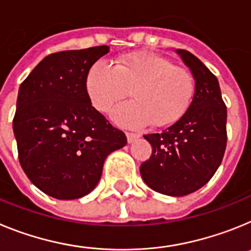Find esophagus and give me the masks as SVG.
Masks as SVG:
<instances>
[{"instance_id": "esophagus-1", "label": "esophagus", "mask_w": 251, "mask_h": 251, "mask_svg": "<svg viewBox=\"0 0 251 251\" xmlns=\"http://www.w3.org/2000/svg\"><path fill=\"white\" fill-rule=\"evenodd\" d=\"M126 136H127L128 143H132V142H134L137 138H139V137H141L138 133H130V132L126 133Z\"/></svg>"}]
</instances>
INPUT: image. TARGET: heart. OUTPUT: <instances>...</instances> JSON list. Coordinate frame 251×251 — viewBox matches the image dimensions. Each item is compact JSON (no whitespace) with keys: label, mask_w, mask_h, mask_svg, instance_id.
<instances>
[{"label":"heart","mask_w":251,"mask_h":251,"mask_svg":"<svg viewBox=\"0 0 251 251\" xmlns=\"http://www.w3.org/2000/svg\"><path fill=\"white\" fill-rule=\"evenodd\" d=\"M90 103L100 113L112 109L129 92L132 100L112 112L122 127H166L178 121L191 104L195 79L190 70L161 55L133 52L110 65L104 60L93 64L85 77Z\"/></svg>","instance_id":"b5f03b06"}]
</instances>
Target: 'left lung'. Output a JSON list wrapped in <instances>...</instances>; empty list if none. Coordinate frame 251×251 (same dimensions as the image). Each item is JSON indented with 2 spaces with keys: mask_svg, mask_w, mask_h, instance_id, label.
<instances>
[{
  "mask_svg": "<svg viewBox=\"0 0 251 251\" xmlns=\"http://www.w3.org/2000/svg\"><path fill=\"white\" fill-rule=\"evenodd\" d=\"M195 79V94L187 112L161 133L146 134L152 146L141 176L152 190L185 196L211 179L226 148V105L216 76L194 54L177 49Z\"/></svg>",
  "mask_w": 251,
  "mask_h": 251,
  "instance_id": "left-lung-1",
  "label": "left lung"
}]
</instances>
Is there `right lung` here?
Here are the masks:
<instances>
[{
	"label": "right lung",
	"instance_id": "add662e5",
	"mask_svg": "<svg viewBox=\"0 0 251 251\" xmlns=\"http://www.w3.org/2000/svg\"><path fill=\"white\" fill-rule=\"evenodd\" d=\"M109 46L55 52L19 89L13 133L31 182L57 200H74L98 185L105 158L127 137L90 103L85 77Z\"/></svg>",
	"mask_w": 251,
	"mask_h": 251
}]
</instances>
